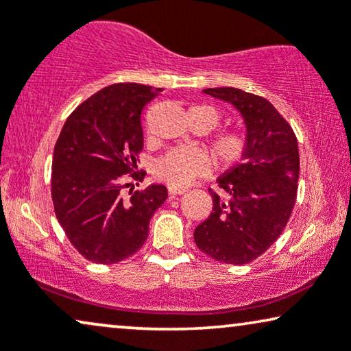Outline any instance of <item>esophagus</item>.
<instances>
[{"instance_id":"1","label":"esophagus","mask_w":351,"mask_h":351,"mask_svg":"<svg viewBox=\"0 0 351 351\" xmlns=\"http://www.w3.org/2000/svg\"><path fill=\"white\" fill-rule=\"evenodd\" d=\"M167 191H169V195H184L186 189H182V186H174V185H169L167 186Z\"/></svg>"}]
</instances>
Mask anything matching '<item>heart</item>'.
<instances>
[{
    "label": "heart",
    "mask_w": 351,
    "mask_h": 351,
    "mask_svg": "<svg viewBox=\"0 0 351 351\" xmlns=\"http://www.w3.org/2000/svg\"><path fill=\"white\" fill-rule=\"evenodd\" d=\"M189 119L195 126L206 131L217 126L220 113L210 105L199 104L189 110ZM249 134L241 128H228L215 132L209 141L219 166L223 169L237 166L249 150ZM214 169V160L208 152L201 148H176L166 153L155 166V176L162 182L174 186H186L198 177L208 176Z\"/></svg>",
    "instance_id": "b5f03b06"
}]
</instances>
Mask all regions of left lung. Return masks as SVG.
I'll return each instance as SVG.
<instances>
[{
  "label": "left lung",
  "mask_w": 351,
  "mask_h": 351,
  "mask_svg": "<svg viewBox=\"0 0 351 351\" xmlns=\"http://www.w3.org/2000/svg\"><path fill=\"white\" fill-rule=\"evenodd\" d=\"M206 94L233 104L246 123L249 150L243 162L209 189L213 213L195 228V243L214 261L244 265L280 238L294 209L299 147L291 124L261 95L237 88H209Z\"/></svg>",
  "instance_id": "obj_1"
}]
</instances>
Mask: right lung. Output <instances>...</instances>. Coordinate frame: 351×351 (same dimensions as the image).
Wrapping results in <instances>:
<instances>
[{
  "label": "right lung",
  "mask_w": 351,
  "mask_h": 351,
  "mask_svg": "<svg viewBox=\"0 0 351 351\" xmlns=\"http://www.w3.org/2000/svg\"><path fill=\"white\" fill-rule=\"evenodd\" d=\"M162 89L117 83L76 107L62 128L52 158L51 195L56 217L76 251L112 265L143 246L148 223L167 198L165 185L123 190L143 180L136 171L143 150L141 114Z\"/></svg>",
  "instance_id": "right-lung-1"
}]
</instances>
